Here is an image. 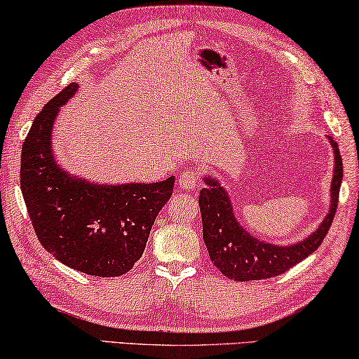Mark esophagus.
I'll return each mask as SVG.
<instances>
[{"mask_svg":"<svg viewBox=\"0 0 359 359\" xmlns=\"http://www.w3.org/2000/svg\"><path fill=\"white\" fill-rule=\"evenodd\" d=\"M198 182H200V172L196 169H184L180 170L177 185L182 190H191L196 189Z\"/></svg>","mask_w":359,"mask_h":359,"instance_id":"1","label":"esophagus"}]
</instances>
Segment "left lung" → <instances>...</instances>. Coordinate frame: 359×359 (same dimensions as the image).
Listing matches in <instances>:
<instances>
[{
    "label": "left lung",
    "instance_id": "left-lung-1",
    "mask_svg": "<svg viewBox=\"0 0 359 359\" xmlns=\"http://www.w3.org/2000/svg\"><path fill=\"white\" fill-rule=\"evenodd\" d=\"M334 149V177L331 185V208L321 225L304 241L280 246L257 240L238 222L229 193L217 180L204 177L208 189L200 191V209L203 219V238L209 257L222 275L235 281L266 280L287 271L299 262L309 257L320 248L331 229L337 210L339 191L342 185V156L339 145L329 137Z\"/></svg>",
    "mask_w": 359,
    "mask_h": 359
}]
</instances>
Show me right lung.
I'll return each instance as SVG.
<instances>
[{"label": "right lung", "mask_w": 359, "mask_h": 359, "mask_svg": "<svg viewBox=\"0 0 359 359\" xmlns=\"http://www.w3.org/2000/svg\"><path fill=\"white\" fill-rule=\"evenodd\" d=\"M78 90L72 83L50 99L22 147L20 190L39 243L62 264L93 276H121L149 241L175 177L156 184H93L55 163L53 128L59 108Z\"/></svg>", "instance_id": "add662e5"}]
</instances>
